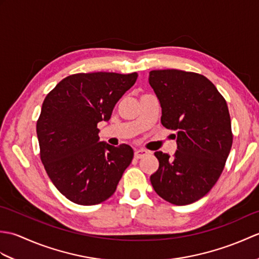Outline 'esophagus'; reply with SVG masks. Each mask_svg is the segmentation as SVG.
<instances>
[{
	"label": "esophagus",
	"mask_w": 259,
	"mask_h": 259,
	"mask_svg": "<svg viewBox=\"0 0 259 259\" xmlns=\"http://www.w3.org/2000/svg\"><path fill=\"white\" fill-rule=\"evenodd\" d=\"M148 153H149V152H148V151L145 150V149H137V150L135 151V157H136L137 159H140V158H142V157L147 156Z\"/></svg>",
	"instance_id": "esophagus-1"
}]
</instances>
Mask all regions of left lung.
Instances as JSON below:
<instances>
[{
	"label": "left lung",
	"instance_id": "obj_1",
	"mask_svg": "<svg viewBox=\"0 0 259 259\" xmlns=\"http://www.w3.org/2000/svg\"><path fill=\"white\" fill-rule=\"evenodd\" d=\"M161 107V123L177 131V150L156 151L159 168L150 176L164 200L184 206L199 200L217 183L232 149L227 103L206 76L167 69L149 72Z\"/></svg>",
	"mask_w": 259,
	"mask_h": 259
}]
</instances>
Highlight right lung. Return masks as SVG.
I'll list each match as a JSON object with an SVG mask.
<instances>
[{
	"label": "right lung",
	"instance_id": "obj_1",
	"mask_svg": "<svg viewBox=\"0 0 259 259\" xmlns=\"http://www.w3.org/2000/svg\"><path fill=\"white\" fill-rule=\"evenodd\" d=\"M137 78L136 72L76 73L60 81L43 101L36 123L41 160L53 185L72 202L107 200L133 161V148L100 141L97 124L109 121Z\"/></svg>",
	"mask_w": 259,
	"mask_h": 259
}]
</instances>
